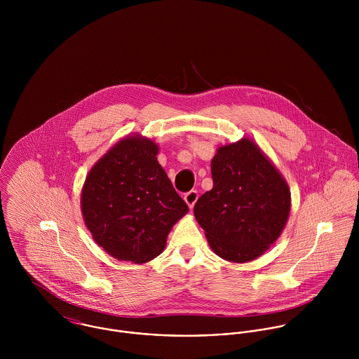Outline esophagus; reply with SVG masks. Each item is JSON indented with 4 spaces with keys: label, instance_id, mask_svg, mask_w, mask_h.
<instances>
[{
    "label": "esophagus",
    "instance_id": "obj_1",
    "mask_svg": "<svg viewBox=\"0 0 359 359\" xmlns=\"http://www.w3.org/2000/svg\"><path fill=\"white\" fill-rule=\"evenodd\" d=\"M198 198H199V194H198V191H189V192H187L185 194V196H184V199H185V202H187V205H189L191 208L195 205L196 203V201H198Z\"/></svg>",
    "mask_w": 359,
    "mask_h": 359
}]
</instances>
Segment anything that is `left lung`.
<instances>
[{
	"label": "left lung",
	"instance_id": "obj_1",
	"mask_svg": "<svg viewBox=\"0 0 359 359\" xmlns=\"http://www.w3.org/2000/svg\"><path fill=\"white\" fill-rule=\"evenodd\" d=\"M212 188L194 207L210 248L232 262L261 256L283 231L289 187L248 138L221 147L211 160Z\"/></svg>",
	"mask_w": 359,
	"mask_h": 359
}]
</instances>
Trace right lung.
I'll return each instance as SVG.
<instances>
[{"mask_svg":"<svg viewBox=\"0 0 359 359\" xmlns=\"http://www.w3.org/2000/svg\"><path fill=\"white\" fill-rule=\"evenodd\" d=\"M157 145L128 137L91 168L81 194L84 222L110 256L142 264L158 256L172 225L188 212L158 164Z\"/></svg>","mask_w":359,"mask_h":359,"instance_id":"right-lung-1","label":"right lung"}]
</instances>
